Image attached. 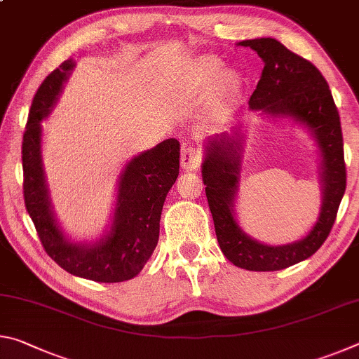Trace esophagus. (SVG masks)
<instances>
[{"instance_id":"1","label":"esophagus","mask_w":359,"mask_h":359,"mask_svg":"<svg viewBox=\"0 0 359 359\" xmlns=\"http://www.w3.org/2000/svg\"><path fill=\"white\" fill-rule=\"evenodd\" d=\"M203 161V154L198 149L194 147H184L180 154V165L184 169L188 171H193V169L199 168Z\"/></svg>"}]
</instances>
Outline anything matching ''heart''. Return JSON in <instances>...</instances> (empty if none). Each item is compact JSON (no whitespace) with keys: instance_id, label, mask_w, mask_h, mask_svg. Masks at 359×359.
<instances>
[{"instance_id":"b5f03b06","label":"heart","mask_w":359,"mask_h":359,"mask_svg":"<svg viewBox=\"0 0 359 359\" xmlns=\"http://www.w3.org/2000/svg\"><path fill=\"white\" fill-rule=\"evenodd\" d=\"M194 76H196V81L204 85V87H210L215 82L220 81L223 76V66L215 58L204 57L199 58L196 63H194Z\"/></svg>"}]
</instances>
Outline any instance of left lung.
I'll use <instances>...</instances> for the list:
<instances>
[{
  "label": "left lung",
  "mask_w": 359,
  "mask_h": 359,
  "mask_svg": "<svg viewBox=\"0 0 359 359\" xmlns=\"http://www.w3.org/2000/svg\"><path fill=\"white\" fill-rule=\"evenodd\" d=\"M239 46L253 48L264 62L257 90L248 101L252 111L272 117H290L304 125L317 141L321 155L323 204L317 223L293 244L266 245L245 234L234 217L241 171V133H223L209 139L205 145L201 172L223 255L234 266L247 271H280L312 257L323 245L336 222L347 185L342 128L330 85L311 62L272 38L247 39Z\"/></svg>",
  "instance_id": "obj_1"
}]
</instances>
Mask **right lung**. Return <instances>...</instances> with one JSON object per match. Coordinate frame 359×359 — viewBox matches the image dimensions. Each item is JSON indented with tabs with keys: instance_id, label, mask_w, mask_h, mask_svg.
I'll list each match as a JSON object with an SVG mask.
<instances>
[{
	"instance_id": "1",
	"label": "right lung",
	"mask_w": 359,
	"mask_h": 359,
	"mask_svg": "<svg viewBox=\"0 0 359 359\" xmlns=\"http://www.w3.org/2000/svg\"><path fill=\"white\" fill-rule=\"evenodd\" d=\"M72 68V60L63 62L33 98L22 142L23 198L42 247L60 267L93 282H125L142 271L158 244L163 204L179 175L180 144L166 139L133 158L120 175L111 231L95 244L71 242L50 204L41 155V121L55 106Z\"/></svg>"
}]
</instances>
